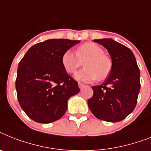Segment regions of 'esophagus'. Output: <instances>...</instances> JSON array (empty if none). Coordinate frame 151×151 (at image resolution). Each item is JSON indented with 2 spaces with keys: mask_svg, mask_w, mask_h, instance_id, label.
<instances>
[{
  "mask_svg": "<svg viewBox=\"0 0 151 151\" xmlns=\"http://www.w3.org/2000/svg\"><path fill=\"white\" fill-rule=\"evenodd\" d=\"M84 86H85V85H84V84H81V83H78V87H79L80 89H82V88H84Z\"/></svg>",
  "mask_w": 151,
  "mask_h": 151,
  "instance_id": "34e87169",
  "label": "esophagus"
}]
</instances>
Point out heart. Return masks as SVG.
Wrapping results in <instances>:
<instances>
[{
  "label": "heart",
  "mask_w": 151,
  "mask_h": 151,
  "mask_svg": "<svg viewBox=\"0 0 151 151\" xmlns=\"http://www.w3.org/2000/svg\"><path fill=\"white\" fill-rule=\"evenodd\" d=\"M104 50L98 44L87 42L78 46L76 54L67 50L62 56V65L68 73H73L83 63L84 69L77 72L74 78L78 81L91 82L99 79L102 81L109 75L111 70V61Z\"/></svg>",
  "instance_id": "obj_1"
}]
</instances>
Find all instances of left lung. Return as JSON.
I'll list each match as a JSON object with an SVG mask.
<instances>
[{
	"instance_id": "8db88e82",
	"label": "left lung",
	"mask_w": 151,
	"mask_h": 151,
	"mask_svg": "<svg viewBox=\"0 0 151 151\" xmlns=\"http://www.w3.org/2000/svg\"><path fill=\"white\" fill-rule=\"evenodd\" d=\"M108 50L111 70L105 82L93 86L88 99L91 111L99 119L116 122L134 110L140 89V72L135 56L128 47L111 39L95 40Z\"/></svg>"
}]
</instances>
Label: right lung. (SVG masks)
<instances>
[{
	"mask_svg": "<svg viewBox=\"0 0 151 151\" xmlns=\"http://www.w3.org/2000/svg\"><path fill=\"white\" fill-rule=\"evenodd\" d=\"M78 40L52 39L32 46L18 64L16 91L19 105L40 123L60 119L70 97L78 94V82L66 72L62 56Z\"/></svg>",
	"mask_w": 151,
	"mask_h": 151,
	"instance_id": "obj_1",
	"label": "right lung"
}]
</instances>
